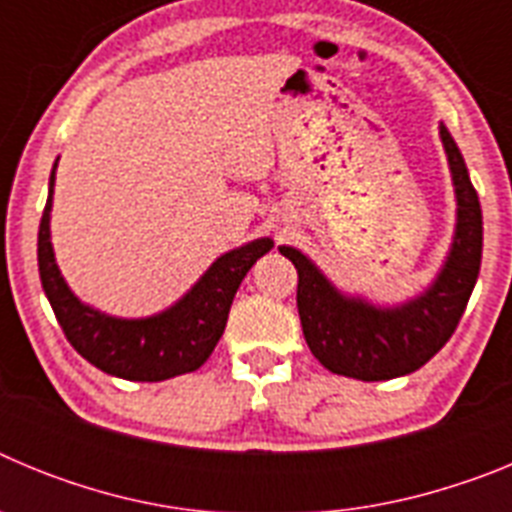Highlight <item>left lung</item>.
Returning <instances> with one entry per match:
<instances>
[{
  "mask_svg": "<svg viewBox=\"0 0 512 512\" xmlns=\"http://www.w3.org/2000/svg\"><path fill=\"white\" fill-rule=\"evenodd\" d=\"M441 140L456 187V233L449 259L423 295L400 307H374L341 295L320 269L292 246H279L297 269V310L312 356L333 374L382 382L431 361L454 336L482 264V207L459 146L446 125Z\"/></svg>",
  "mask_w": 512,
  "mask_h": 512,
  "instance_id": "8db88e82",
  "label": "left lung"
}]
</instances>
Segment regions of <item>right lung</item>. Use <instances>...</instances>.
<instances>
[{
  "mask_svg": "<svg viewBox=\"0 0 512 512\" xmlns=\"http://www.w3.org/2000/svg\"><path fill=\"white\" fill-rule=\"evenodd\" d=\"M51 192L38 230V269L45 297L51 302L63 336L89 364L112 377L130 382H161L200 369L223 336L233 297L256 261L274 248L271 238H259L225 253L192 292L153 318L120 320L81 305L56 266L51 246Z\"/></svg>",
  "mask_w": 512,
  "mask_h": 512,
  "instance_id": "right-lung-1",
  "label": "right lung"
}]
</instances>
